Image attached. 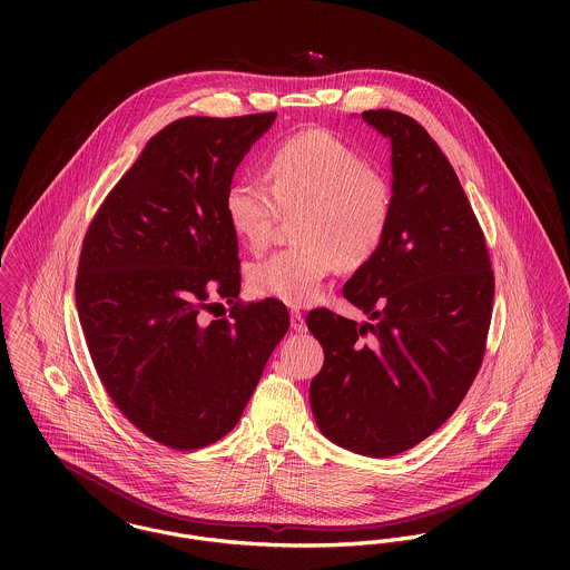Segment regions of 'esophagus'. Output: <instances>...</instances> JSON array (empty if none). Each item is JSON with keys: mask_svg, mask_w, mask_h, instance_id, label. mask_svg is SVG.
Returning a JSON list of instances; mask_svg holds the SVG:
<instances>
[{"mask_svg": "<svg viewBox=\"0 0 570 570\" xmlns=\"http://www.w3.org/2000/svg\"><path fill=\"white\" fill-rule=\"evenodd\" d=\"M289 321H292V328H294V331H298V333L307 328V325H305V316H303L298 309H292Z\"/></svg>", "mask_w": 570, "mask_h": 570, "instance_id": "34e87169", "label": "esophagus"}]
</instances>
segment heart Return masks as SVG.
I'll return each instance as SVG.
<instances>
[{"instance_id":"obj_1","label":"heart","mask_w":570,"mask_h":570,"mask_svg":"<svg viewBox=\"0 0 570 570\" xmlns=\"http://www.w3.org/2000/svg\"><path fill=\"white\" fill-rule=\"evenodd\" d=\"M265 179H235L224 195V215L242 244L265 249L281 215H296V245L247 269L254 296L285 305H312L335 265L360 269L382 247L391 217L393 188L368 168L357 149L325 129L283 140L265 164Z\"/></svg>"}]
</instances>
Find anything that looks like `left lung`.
I'll return each instance as SVG.
<instances>
[{
	"mask_svg": "<svg viewBox=\"0 0 570 570\" xmlns=\"http://www.w3.org/2000/svg\"><path fill=\"white\" fill-rule=\"evenodd\" d=\"M362 118L391 140L393 217L382 247L342 287L371 323L314 309L325 364L312 380L316 423L364 456H395L443 425L485 355L493 269L485 235L439 145L406 114Z\"/></svg>",
	"mask_w": 570,
	"mask_h": 570,
	"instance_id": "8db88e82",
	"label": "left lung"
}]
</instances>
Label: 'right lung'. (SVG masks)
<instances>
[{"mask_svg": "<svg viewBox=\"0 0 570 570\" xmlns=\"http://www.w3.org/2000/svg\"><path fill=\"white\" fill-rule=\"evenodd\" d=\"M276 114L186 116L158 131L82 239L77 309L96 373L149 439L199 450L242 419L289 328L281 301L239 303L224 195ZM224 297L232 316L206 322Z\"/></svg>", "mask_w": 570, "mask_h": 570, "instance_id": "obj_1", "label": "right lung"}]
</instances>
